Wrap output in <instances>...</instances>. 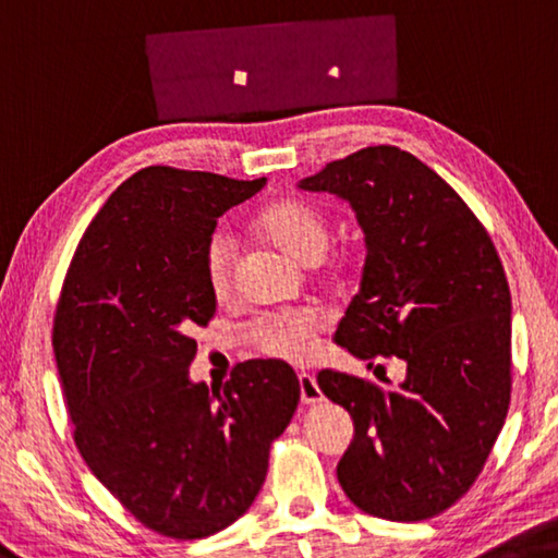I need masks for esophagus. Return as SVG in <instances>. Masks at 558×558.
Masks as SVG:
<instances>
[{"label":"esophagus","mask_w":558,"mask_h":558,"mask_svg":"<svg viewBox=\"0 0 558 558\" xmlns=\"http://www.w3.org/2000/svg\"><path fill=\"white\" fill-rule=\"evenodd\" d=\"M298 379H300V402H303V404L323 402V390L317 387V379L313 375L303 373Z\"/></svg>","instance_id":"obj_1"}]
</instances>
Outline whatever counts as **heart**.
Returning a JSON list of instances; mask_svg holds the SVG:
<instances>
[{
  "label": "heart",
  "instance_id": "heart-1",
  "mask_svg": "<svg viewBox=\"0 0 558 558\" xmlns=\"http://www.w3.org/2000/svg\"><path fill=\"white\" fill-rule=\"evenodd\" d=\"M260 233L268 241L288 253L298 263H317L330 243V226L320 210L307 206L303 201H280L258 218ZM238 243L228 231H216L210 235L203 255L208 288L216 295L231 293L235 278ZM352 255L344 253L332 263L335 276H344L352 268ZM325 317L317 311H293L265 315L247 327V340L260 355L286 360V362H307L315 355L317 335L323 332Z\"/></svg>",
  "mask_w": 558,
  "mask_h": 558
}]
</instances>
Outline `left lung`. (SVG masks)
I'll return each instance as SVG.
<instances>
[{
	"mask_svg": "<svg viewBox=\"0 0 558 558\" xmlns=\"http://www.w3.org/2000/svg\"><path fill=\"white\" fill-rule=\"evenodd\" d=\"M298 189L348 201L365 233L360 290L335 342L367 367H407L397 387L317 375L355 422L340 486L379 519L441 514L484 470L509 410L511 295L497 247L452 185L397 146L362 148Z\"/></svg>",
	"mask_w": 558,
	"mask_h": 558,
	"instance_id": "left-lung-1",
	"label": "left lung"
}]
</instances>
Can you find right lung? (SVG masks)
I'll use <instances>...</instances> for the list:
<instances>
[{
	"mask_svg": "<svg viewBox=\"0 0 558 558\" xmlns=\"http://www.w3.org/2000/svg\"><path fill=\"white\" fill-rule=\"evenodd\" d=\"M263 185L141 168L88 223L57 303L51 344L78 452L141 524L183 542L245 514L300 402L282 360L241 362L214 392L189 377L193 327L216 315L206 245Z\"/></svg>",
	"mask_w": 558,
	"mask_h": 558,
	"instance_id": "right-lung-1",
	"label": "right lung"
}]
</instances>
